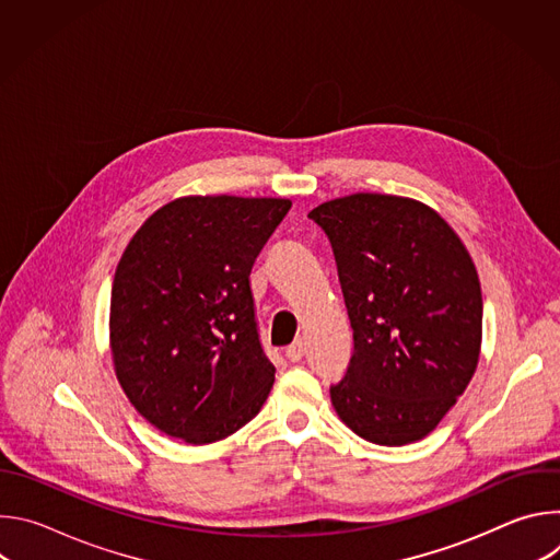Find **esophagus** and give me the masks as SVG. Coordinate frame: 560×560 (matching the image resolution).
<instances>
[{
  "label": "esophagus",
  "instance_id": "obj_1",
  "mask_svg": "<svg viewBox=\"0 0 560 560\" xmlns=\"http://www.w3.org/2000/svg\"><path fill=\"white\" fill-rule=\"evenodd\" d=\"M303 352H305V346H303V341H301V339H296L292 346H288V348H285V357H288L292 363L301 361V359H303Z\"/></svg>",
  "mask_w": 560,
  "mask_h": 560
}]
</instances>
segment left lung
Returning a JSON list of instances; mask_svg holds the SVG:
<instances>
[{"label":"left lung","mask_w":560,"mask_h":560,"mask_svg":"<svg viewBox=\"0 0 560 560\" xmlns=\"http://www.w3.org/2000/svg\"><path fill=\"white\" fill-rule=\"evenodd\" d=\"M330 238L354 352L330 385L361 439L428 436L465 392L481 350L483 299L471 257L428 206L359 192L307 214Z\"/></svg>","instance_id":"8db88e82"}]
</instances>
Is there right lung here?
Wrapping results in <instances>:
<instances>
[{
  "instance_id": "add662e5",
  "label": "right lung",
  "mask_w": 560,
  "mask_h": 560,
  "mask_svg": "<svg viewBox=\"0 0 560 560\" xmlns=\"http://www.w3.org/2000/svg\"><path fill=\"white\" fill-rule=\"evenodd\" d=\"M288 199L184 197L130 238L110 296V348L135 410L203 445L253 421L275 383L253 266Z\"/></svg>"
}]
</instances>
